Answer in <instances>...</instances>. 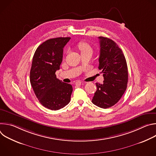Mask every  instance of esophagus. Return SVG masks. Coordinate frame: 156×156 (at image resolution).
Segmentation results:
<instances>
[{"mask_svg":"<svg viewBox=\"0 0 156 156\" xmlns=\"http://www.w3.org/2000/svg\"><path fill=\"white\" fill-rule=\"evenodd\" d=\"M81 84V82L80 81H76L75 82V85L76 86H80Z\"/></svg>","mask_w":156,"mask_h":156,"instance_id":"34e87169","label":"esophagus"}]
</instances>
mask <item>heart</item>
<instances>
[{
  "label": "heart",
  "mask_w": 156,
  "mask_h": 156,
  "mask_svg": "<svg viewBox=\"0 0 156 156\" xmlns=\"http://www.w3.org/2000/svg\"><path fill=\"white\" fill-rule=\"evenodd\" d=\"M77 47L80 51L81 55L84 54H87V53H93V48L91 46L86 42L84 41H81L78 43L77 44Z\"/></svg>",
  "instance_id": "1"
}]
</instances>
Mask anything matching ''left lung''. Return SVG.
Instances as JSON below:
<instances>
[{
  "instance_id": "obj_1",
  "label": "left lung",
  "mask_w": 156,
  "mask_h": 156,
  "mask_svg": "<svg viewBox=\"0 0 156 156\" xmlns=\"http://www.w3.org/2000/svg\"><path fill=\"white\" fill-rule=\"evenodd\" d=\"M99 69L103 74V84L96 83L97 91L92 102L103 108L112 107L120 99L127 87L128 73L125 55L117 44L107 37H99Z\"/></svg>"
}]
</instances>
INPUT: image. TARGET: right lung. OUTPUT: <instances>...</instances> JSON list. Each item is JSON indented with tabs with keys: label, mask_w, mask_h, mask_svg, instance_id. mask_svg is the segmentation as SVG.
<instances>
[{
	"label": "right lung",
	"mask_w": 156,
	"mask_h": 156,
	"mask_svg": "<svg viewBox=\"0 0 156 156\" xmlns=\"http://www.w3.org/2000/svg\"><path fill=\"white\" fill-rule=\"evenodd\" d=\"M70 37H56L42 43L36 50L30 70V83L39 102L52 110L64 107L70 101L73 87L57 78L63 48Z\"/></svg>",
	"instance_id": "right-lung-1"
}]
</instances>
